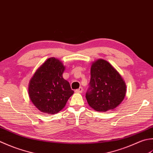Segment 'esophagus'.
Returning <instances> with one entry per match:
<instances>
[{
    "label": "esophagus",
    "mask_w": 153,
    "mask_h": 153,
    "mask_svg": "<svg viewBox=\"0 0 153 153\" xmlns=\"http://www.w3.org/2000/svg\"><path fill=\"white\" fill-rule=\"evenodd\" d=\"M82 91H83V88H82V87H80L79 89L75 90V92H76V93H82Z\"/></svg>",
    "instance_id": "34e87169"
}]
</instances>
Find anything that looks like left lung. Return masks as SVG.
Listing matches in <instances>:
<instances>
[{
	"label": "left lung",
	"instance_id": "obj_1",
	"mask_svg": "<svg viewBox=\"0 0 153 153\" xmlns=\"http://www.w3.org/2000/svg\"><path fill=\"white\" fill-rule=\"evenodd\" d=\"M86 98L89 105L98 111L114 110L123 100L126 85L119 73L104 59L93 63Z\"/></svg>",
	"mask_w": 153,
	"mask_h": 153
}]
</instances>
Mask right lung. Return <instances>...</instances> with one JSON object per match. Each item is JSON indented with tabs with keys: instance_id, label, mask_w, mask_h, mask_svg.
Instances as JSON below:
<instances>
[{
	"instance_id": "obj_1",
	"label": "right lung",
	"mask_w": 153,
	"mask_h": 153,
	"mask_svg": "<svg viewBox=\"0 0 153 153\" xmlns=\"http://www.w3.org/2000/svg\"><path fill=\"white\" fill-rule=\"evenodd\" d=\"M65 67L54 57L49 58L36 71L29 83V96L42 112L57 114L63 109L74 91L63 78Z\"/></svg>"
}]
</instances>
